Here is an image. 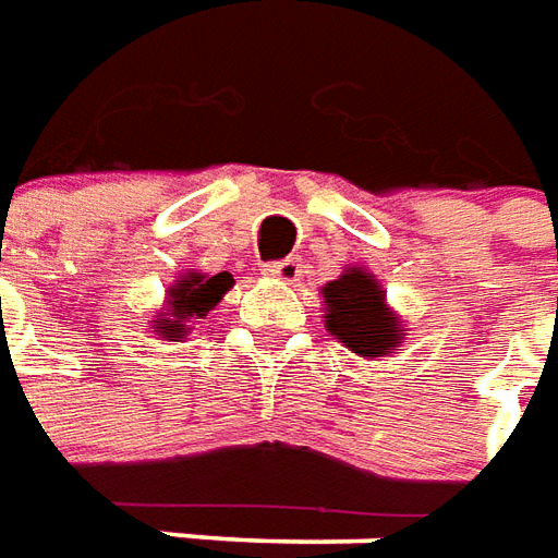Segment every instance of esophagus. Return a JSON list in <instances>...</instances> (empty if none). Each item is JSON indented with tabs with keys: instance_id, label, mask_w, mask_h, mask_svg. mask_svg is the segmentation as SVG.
I'll use <instances>...</instances> for the list:
<instances>
[{
	"instance_id": "34e87169",
	"label": "esophagus",
	"mask_w": 558,
	"mask_h": 558,
	"mask_svg": "<svg viewBox=\"0 0 558 558\" xmlns=\"http://www.w3.org/2000/svg\"><path fill=\"white\" fill-rule=\"evenodd\" d=\"M266 275L280 280V283H292V280H299V275H302V266H299V259H280V263L266 266Z\"/></svg>"
}]
</instances>
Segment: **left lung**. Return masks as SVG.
<instances>
[{
    "mask_svg": "<svg viewBox=\"0 0 558 558\" xmlns=\"http://www.w3.org/2000/svg\"><path fill=\"white\" fill-rule=\"evenodd\" d=\"M323 323L347 350L362 360L392 356L401 344L408 326L389 307L387 292L368 268L347 266L323 290Z\"/></svg>",
    "mask_w": 558,
    "mask_h": 558,
    "instance_id": "8db88e82",
    "label": "left lung"
}]
</instances>
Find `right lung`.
Instances as JSON below:
<instances>
[{
	"label": "right lung",
	"mask_w": 558,
	"mask_h": 558,
	"mask_svg": "<svg viewBox=\"0 0 558 558\" xmlns=\"http://www.w3.org/2000/svg\"><path fill=\"white\" fill-rule=\"evenodd\" d=\"M232 287L235 280L229 271L208 275V271L186 268L166 290V302L150 319V332L159 335V341H184L193 329L190 323L208 317Z\"/></svg>",
	"instance_id": "add662e5"
}]
</instances>
